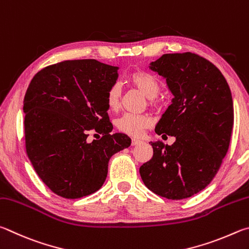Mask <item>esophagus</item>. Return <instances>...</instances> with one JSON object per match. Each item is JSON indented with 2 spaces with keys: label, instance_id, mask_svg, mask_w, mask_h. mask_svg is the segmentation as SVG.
Masks as SVG:
<instances>
[{
  "label": "esophagus",
  "instance_id": "esophagus-1",
  "mask_svg": "<svg viewBox=\"0 0 249 249\" xmlns=\"http://www.w3.org/2000/svg\"><path fill=\"white\" fill-rule=\"evenodd\" d=\"M142 141L141 140H139V139H132V141H131V145H138V144H140Z\"/></svg>",
  "mask_w": 249,
  "mask_h": 249
}]
</instances>
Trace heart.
<instances>
[{
    "label": "heart",
    "mask_w": 249,
    "mask_h": 249,
    "mask_svg": "<svg viewBox=\"0 0 249 249\" xmlns=\"http://www.w3.org/2000/svg\"><path fill=\"white\" fill-rule=\"evenodd\" d=\"M128 81L133 87L141 90L152 104L156 102V96L160 91V83L156 78L146 72H133L129 75ZM120 86L112 85L106 94V103L110 110H117L120 106ZM153 124V119L149 115H136L124 113L116 121V127L119 131L131 137H140L144 129Z\"/></svg>",
    "instance_id": "1"
}]
</instances>
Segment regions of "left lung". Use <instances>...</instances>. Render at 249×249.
Instances as JSON below:
<instances>
[{
    "instance_id": "8db88e82",
    "label": "left lung",
    "mask_w": 249,
    "mask_h": 249,
    "mask_svg": "<svg viewBox=\"0 0 249 249\" xmlns=\"http://www.w3.org/2000/svg\"><path fill=\"white\" fill-rule=\"evenodd\" d=\"M149 69L166 81L174 96L155 132L176 141L172 145L150 142L153 158L140 167V175L160 197L189 198L210 184L229 150L232 94L220 70L190 52L163 54Z\"/></svg>"
}]
</instances>
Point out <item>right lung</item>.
<instances>
[{"mask_svg":"<svg viewBox=\"0 0 249 249\" xmlns=\"http://www.w3.org/2000/svg\"><path fill=\"white\" fill-rule=\"evenodd\" d=\"M118 69L91 59L63 61L30 82L23 107L26 151L38 176L60 197L77 199L100 189L109 160L131 144L127 134L110 133L106 94ZM91 132L102 138L89 142Z\"/></svg>","mask_w":249,"mask_h":249,"instance_id":"add662e5","label":"right lung"}]
</instances>
